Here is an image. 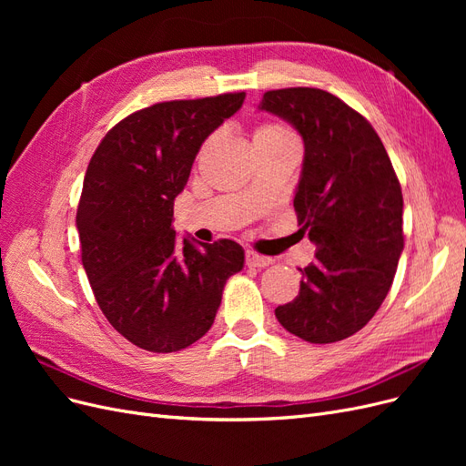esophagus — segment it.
<instances>
[{"label": "esophagus", "instance_id": "esophagus-1", "mask_svg": "<svg viewBox=\"0 0 466 466\" xmlns=\"http://www.w3.org/2000/svg\"><path fill=\"white\" fill-rule=\"evenodd\" d=\"M245 257H247V264L252 266V268H266V266L272 264L270 257H262V255H258V252H255V250H247Z\"/></svg>", "mask_w": 466, "mask_h": 466}]
</instances>
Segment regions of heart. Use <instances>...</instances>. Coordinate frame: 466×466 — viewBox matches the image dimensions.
Masks as SVG:
<instances>
[{"label": "heart", "instance_id": "1", "mask_svg": "<svg viewBox=\"0 0 466 466\" xmlns=\"http://www.w3.org/2000/svg\"><path fill=\"white\" fill-rule=\"evenodd\" d=\"M286 130L281 128V126H274V124H266V126H260V128L257 130L255 136H262V134H284Z\"/></svg>", "mask_w": 466, "mask_h": 466}]
</instances>
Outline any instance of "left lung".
<instances>
[{"label":"left lung","mask_w":466,"mask_h":466,"mask_svg":"<svg viewBox=\"0 0 466 466\" xmlns=\"http://www.w3.org/2000/svg\"><path fill=\"white\" fill-rule=\"evenodd\" d=\"M260 110L289 122L305 157L295 190L301 233L315 260L299 268L301 288L276 309L288 332L311 344L356 334L392 286L404 248L402 190L383 142L360 112L313 87L266 91Z\"/></svg>","instance_id":"1"}]
</instances>
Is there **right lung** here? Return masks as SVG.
<instances>
[{
	"mask_svg": "<svg viewBox=\"0 0 466 466\" xmlns=\"http://www.w3.org/2000/svg\"><path fill=\"white\" fill-rule=\"evenodd\" d=\"M245 93L142 108L112 128L89 161L76 225L95 299L126 340L157 354L194 344L214 324L223 286L245 250L173 229L206 137L243 106Z\"/></svg>",
	"mask_w": 466,
	"mask_h": 466,
	"instance_id": "1",
	"label": "right lung"
}]
</instances>
